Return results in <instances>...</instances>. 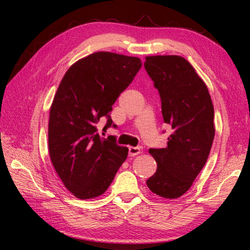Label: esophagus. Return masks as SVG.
<instances>
[{
  "label": "esophagus",
  "mask_w": 250,
  "mask_h": 250,
  "mask_svg": "<svg viewBox=\"0 0 250 250\" xmlns=\"http://www.w3.org/2000/svg\"><path fill=\"white\" fill-rule=\"evenodd\" d=\"M140 152H141L140 147H138V146H130L129 147V155L130 156H135V155L140 154Z\"/></svg>",
  "instance_id": "esophagus-1"
}]
</instances>
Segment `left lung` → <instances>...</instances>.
<instances>
[{
  "label": "left lung",
  "mask_w": 250,
  "mask_h": 250,
  "mask_svg": "<svg viewBox=\"0 0 250 250\" xmlns=\"http://www.w3.org/2000/svg\"><path fill=\"white\" fill-rule=\"evenodd\" d=\"M145 68L159 90L163 120L172 129L166 147L149 150L158 168L146 185L173 200L188 191L205 166L215 135L214 107L205 83L185 58L147 56Z\"/></svg>",
  "instance_id": "obj_1"
}]
</instances>
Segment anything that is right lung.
Here are the masks:
<instances>
[{
	"mask_svg": "<svg viewBox=\"0 0 250 250\" xmlns=\"http://www.w3.org/2000/svg\"><path fill=\"white\" fill-rule=\"evenodd\" d=\"M141 66L138 57L98 52L71 65L59 83L49 111V156L66 188L80 200L107 191L128 156L116 137H100L98 124L105 119L104 129L112 125L109 112Z\"/></svg>",
	"mask_w": 250,
	"mask_h": 250,
	"instance_id": "1",
	"label": "right lung"
}]
</instances>
